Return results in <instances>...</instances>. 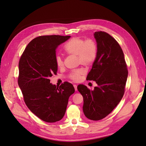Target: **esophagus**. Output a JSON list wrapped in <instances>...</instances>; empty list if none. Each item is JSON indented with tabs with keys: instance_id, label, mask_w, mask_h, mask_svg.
<instances>
[{
	"instance_id": "1",
	"label": "esophagus",
	"mask_w": 146,
	"mask_h": 146,
	"mask_svg": "<svg viewBox=\"0 0 146 146\" xmlns=\"http://www.w3.org/2000/svg\"><path fill=\"white\" fill-rule=\"evenodd\" d=\"M74 89L76 91H77V86L76 85H74Z\"/></svg>"
}]
</instances>
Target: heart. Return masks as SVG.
Instances as JSON below:
<instances>
[{"label": "heart", "mask_w": 146, "mask_h": 146, "mask_svg": "<svg viewBox=\"0 0 146 146\" xmlns=\"http://www.w3.org/2000/svg\"><path fill=\"white\" fill-rule=\"evenodd\" d=\"M64 49L69 54L77 55L78 63L85 66H90L94 63L98 52V44L95 39L91 38L86 39L73 38L65 45ZM55 61L58 67L62 68L64 66V58L61 55H57ZM85 72L83 68H78L72 70L68 77L72 80L77 82L82 80Z\"/></svg>", "instance_id": "b5f03b06"}]
</instances>
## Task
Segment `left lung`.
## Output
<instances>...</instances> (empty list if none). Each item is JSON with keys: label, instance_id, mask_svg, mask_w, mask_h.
<instances>
[{"label": "left lung", "instance_id": "left-lung-1", "mask_svg": "<svg viewBox=\"0 0 146 146\" xmlns=\"http://www.w3.org/2000/svg\"><path fill=\"white\" fill-rule=\"evenodd\" d=\"M98 47L96 59L86 80L98 84L94 90L77 86L83 98V111L92 121L102 119L120 102L125 92L127 66L122 48L111 35L102 31L94 34Z\"/></svg>", "mask_w": 146, "mask_h": 146}]
</instances>
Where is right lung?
I'll return each instance as SVG.
<instances>
[{
  "instance_id": "add662e5",
  "label": "right lung",
  "mask_w": 146,
  "mask_h": 146,
  "mask_svg": "<svg viewBox=\"0 0 146 146\" xmlns=\"http://www.w3.org/2000/svg\"><path fill=\"white\" fill-rule=\"evenodd\" d=\"M70 37L44 35L35 38L19 60L17 82L25 103L33 114L47 122H55L63 117L69 97L75 92L68 82L59 88L50 83V78L58 70L56 48Z\"/></svg>"
}]
</instances>
